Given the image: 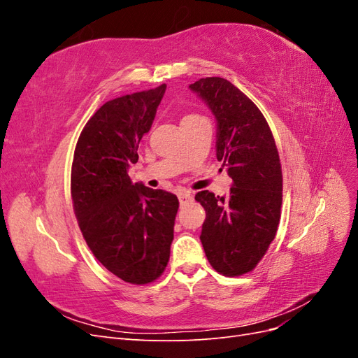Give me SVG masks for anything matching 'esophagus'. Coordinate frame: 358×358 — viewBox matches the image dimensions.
<instances>
[{
    "instance_id": "esophagus-1",
    "label": "esophagus",
    "mask_w": 358,
    "mask_h": 358,
    "mask_svg": "<svg viewBox=\"0 0 358 358\" xmlns=\"http://www.w3.org/2000/svg\"><path fill=\"white\" fill-rule=\"evenodd\" d=\"M178 197H179V201H180V204L182 206H185V204H188V203H191L192 201V194L191 192H188V191H182V192H179L178 194Z\"/></svg>"
}]
</instances>
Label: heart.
I'll use <instances>...</instances> for the list:
<instances>
[{
    "label": "heart",
    "instance_id": "obj_1",
    "mask_svg": "<svg viewBox=\"0 0 358 358\" xmlns=\"http://www.w3.org/2000/svg\"><path fill=\"white\" fill-rule=\"evenodd\" d=\"M200 117H203V116H201V115H197V113H189V115H187V116H183L182 122H185V121H194V119H200Z\"/></svg>",
    "mask_w": 358,
    "mask_h": 358
}]
</instances>
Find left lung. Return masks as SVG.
Segmentation results:
<instances>
[{
  "instance_id": "obj_1",
  "label": "left lung",
  "mask_w": 358,
  "mask_h": 358,
  "mask_svg": "<svg viewBox=\"0 0 358 358\" xmlns=\"http://www.w3.org/2000/svg\"><path fill=\"white\" fill-rule=\"evenodd\" d=\"M189 88L216 117V158L233 179L229 197L197 192L206 210L200 241L216 272L242 276L262 262L278 231L282 208L278 148L263 113L231 82L203 78Z\"/></svg>"
}]
</instances>
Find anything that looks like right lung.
Here are the masks:
<instances>
[{"label":"right lung","instance_id":"obj_1","mask_svg":"<svg viewBox=\"0 0 358 358\" xmlns=\"http://www.w3.org/2000/svg\"><path fill=\"white\" fill-rule=\"evenodd\" d=\"M166 88L104 103L83 127L73 157L71 199L83 239L109 272L134 285L164 273L179 209L175 194L133 185L127 173Z\"/></svg>","mask_w":358,"mask_h":358}]
</instances>
